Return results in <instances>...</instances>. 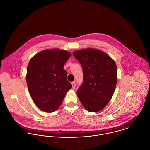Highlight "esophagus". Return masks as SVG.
Returning a JSON list of instances; mask_svg holds the SVG:
<instances>
[{
	"label": "esophagus",
	"instance_id": "esophagus-1",
	"mask_svg": "<svg viewBox=\"0 0 150 150\" xmlns=\"http://www.w3.org/2000/svg\"><path fill=\"white\" fill-rule=\"evenodd\" d=\"M71 85H72V88H73V89H74V88H76V86L75 82H74V81L72 82V83H71Z\"/></svg>",
	"mask_w": 150,
	"mask_h": 150
}]
</instances>
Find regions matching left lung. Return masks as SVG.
<instances>
[{
	"mask_svg": "<svg viewBox=\"0 0 150 150\" xmlns=\"http://www.w3.org/2000/svg\"><path fill=\"white\" fill-rule=\"evenodd\" d=\"M73 54L81 64L84 73L77 96L88 112L100 111L109 103L115 90L116 63L105 52L94 48L76 50Z\"/></svg>",
	"mask_w": 150,
	"mask_h": 150,
	"instance_id": "1",
	"label": "left lung"
}]
</instances>
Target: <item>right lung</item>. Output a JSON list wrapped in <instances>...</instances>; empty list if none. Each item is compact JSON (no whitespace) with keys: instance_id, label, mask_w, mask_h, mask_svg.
I'll return each instance as SVG.
<instances>
[{"instance_id":"obj_1","label":"right lung","mask_w":150,"mask_h":150,"mask_svg":"<svg viewBox=\"0 0 150 150\" xmlns=\"http://www.w3.org/2000/svg\"><path fill=\"white\" fill-rule=\"evenodd\" d=\"M71 56L67 50L57 48L42 50L30 59L27 69V84L32 99L42 111H55L71 88L63 69Z\"/></svg>"}]
</instances>
